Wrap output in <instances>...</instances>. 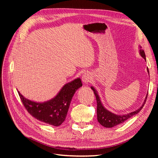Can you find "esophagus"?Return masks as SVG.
Wrapping results in <instances>:
<instances>
[{"mask_svg":"<svg viewBox=\"0 0 158 158\" xmlns=\"http://www.w3.org/2000/svg\"><path fill=\"white\" fill-rule=\"evenodd\" d=\"M82 80L84 84L88 85L91 81H92V77H91V75L89 74V73H85L82 76Z\"/></svg>","mask_w":158,"mask_h":158,"instance_id":"1","label":"esophagus"}]
</instances>
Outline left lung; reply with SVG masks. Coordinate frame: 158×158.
<instances>
[{"label":"left lung","instance_id":"left-lung-1","mask_svg":"<svg viewBox=\"0 0 158 158\" xmlns=\"http://www.w3.org/2000/svg\"><path fill=\"white\" fill-rule=\"evenodd\" d=\"M139 49H140L139 54L143 59H144V60L146 62V55L144 50L141 49V47L140 46H139ZM147 71L150 77V74H149V70H148V69H147ZM91 89L94 91L95 96L96 98V100H97L98 121L103 127L106 128H112L118 125H120V124L126 121L127 119L130 118L131 117L135 115V114H138L140 111V110L142 109V107H144L145 102L146 101L147 96H148V94H147L144 101L143 102L142 106L139 108H138L136 110H135V111L127 113V114H115L111 111H110L108 109H107L106 107H105L102 103L101 99H100V97L98 94V92H97V90L95 89V88L93 86H91Z\"/></svg>","mask_w":158,"mask_h":158}]
</instances>
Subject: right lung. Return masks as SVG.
Instances as JSON below:
<instances>
[{
  "label": "right lung",
  "mask_w": 158,
  "mask_h": 158,
  "mask_svg": "<svg viewBox=\"0 0 158 158\" xmlns=\"http://www.w3.org/2000/svg\"><path fill=\"white\" fill-rule=\"evenodd\" d=\"M82 86L80 78L65 84L55 96L44 102H33L26 98L18 91L22 103L28 113L37 120L58 127L64 121L71 100L76 91Z\"/></svg>",
  "instance_id": "right-lung-1"
}]
</instances>
